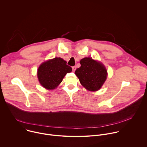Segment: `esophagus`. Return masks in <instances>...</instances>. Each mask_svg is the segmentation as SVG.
Here are the masks:
<instances>
[{"mask_svg":"<svg viewBox=\"0 0 147 147\" xmlns=\"http://www.w3.org/2000/svg\"><path fill=\"white\" fill-rule=\"evenodd\" d=\"M76 69V66H73V67H72V70H73V72H74V71H75Z\"/></svg>","mask_w":147,"mask_h":147,"instance_id":"1","label":"esophagus"}]
</instances>
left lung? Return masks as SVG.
Segmentation results:
<instances>
[{
  "label": "left lung",
  "instance_id": "1",
  "mask_svg": "<svg viewBox=\"0 0 147 147\" xmlns=\"http://www.w3.org/2000/svg\"><path fill=\"white\" fill-rule=\"evenodd\" d=\"M80 63L81 66L76 70L75 74L81 84L89 91L100 89L107 77L105 66L92 58H84Z\"/></svg>",
  "mask_w": 147,
  "mask_h": 147
}]
</instances>
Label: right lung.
Wrapping results in <instances>:
<instances>
[{
    "instance_id": "right-lung-1",
    "label": "right lung",
    "mask_w": 147,
    "mask_h": 147,
    "mask_svg": "<svg viewBox=\"0 0 147 147\" xmlns=\"http://www.w3.org/2000/svg\"><path fill=\"white\" fill-rule=\"evenodd\" d=\"M61 58H55L43 62L37 70V77L40 84L45 89H54L62 81L72 69Z\"/></svg>"
}]
</instances>
